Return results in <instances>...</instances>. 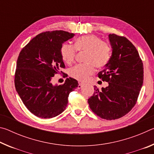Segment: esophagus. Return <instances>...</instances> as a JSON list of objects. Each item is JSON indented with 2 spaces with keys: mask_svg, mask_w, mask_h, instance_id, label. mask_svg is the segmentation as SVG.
I'll use <instances>...</instances> for the list:
<instances>
[{
  "mask_svg": "<svg viewBox=\"0 0 154 154\" xmlns=\"http://www.w3.org/2000/svg\"><path fill=\"white\" fill-rule=\"evenodd\" d=\"M83 83H79V85H78V86H77V88L78 89H80V88H82V87H83Z\"/></svg>",
  "mask_w": 154,
  "mask_h": 154,
  "instance_id": "34e87169",
  "label": "esophagus"
}]
</instances>
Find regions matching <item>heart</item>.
Listing matches in <instances>:
<instances>
[{
  "label": "heart",
  "instance_id": "heart-1",
  "mask_svg": "<svg viewBox=\"0 0 154 154\" xmlns=\"http://www.w3.org/2000/svg\"><path fill=\"white\" fill-rule=\"evenodd\" d=\"M76 50L85 51V64H77L70 70V75L80 82H84L97 68H102L110 58V47L100 38L94 35H84L77 38L74 46L64 43L60 48V54L65 63L71 65L75 62Z\"/></svg>",
  "mask_w": 154,
  "mask_h": 154
}]
</instances>
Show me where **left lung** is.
<instances>
[{
	"label": "left lung",
	"instance_id": "obj_1",
	"mask_svg": "<svg viewBox=\"0 0 154 154\" xmlns=\"http://www.w3.org/2000/svg\"><path fill=\"white\" fill-rule=\"evenodd\" d=\"M112 55L98 77L109 85L88 100L90 108L103 119L122 118L134 107L143 83V64L139 52L124 36L109 35Z\"/></svg>",
	"mask_w": 154,
	"mask_h": 154
}]
</instances>
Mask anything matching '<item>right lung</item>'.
Here are the masks:
<instances>
[{
  "label": "right lung",
  "mask_w": 154,
  "mask_h": 154,
  "mask_svg": "<svg viewBox=\"0 0 154 154\" xmlns=\"http://www.w3.org/2000/svg\"><path fill=\"white\" fill-rule=\"evenodd\" d=\"M74 35L63 30L40 33L19 54L15 89L26 108L38 118H51L62 113L70 92L78 86L77 81L71 77L62 85L51 82L54 75L65 68L60 54L62 44Z\"/></svg>",
  "instance_id": "1"
}]
</instances>
